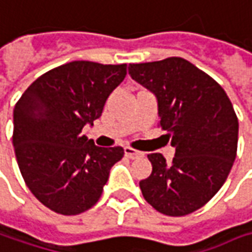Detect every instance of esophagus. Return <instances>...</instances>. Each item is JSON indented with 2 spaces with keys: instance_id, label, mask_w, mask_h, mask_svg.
<instances>
[{
  "instance_id": "34e87169",
  "label": "esophagus",
  "mask_w": 252,
  "mask_h": 252,
  "mask_svg": "<svg viewBox=\"0 0 252 252\" xmlns=\"http://www.w3.org/2000/svg\"><path fill=\"white\" fill-rule=\"evenodd\" d=\"M124 154H126V158H129V159L142 158V157L145 155L144 152H141V151H137V149H132V148H129V147L124 148Z\"/></svg>"
}]
</instances>
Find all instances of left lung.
Wrapping results in <instances>:
<instances>
[{
	"mask_svg": "<svg viewBox=\"0 0 252 252\" xmlns=\"http://www.w3.org/2000/svg\"><path fill=\"white\" fill-rule=\"evenodd\" d=\"M128 73L157 95L159 124L176 149L170 163L158 152L148 155L152 173L139 182L142 196L159 213H193L220 190L234 163L233 104L219 83L182 58L132 63Z\"/></svg>",
	"mask_w": 252,
	"mask_h": 252,
	"instance_id": "1",
	"label": "left lung"
}]
</instances>
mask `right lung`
Listing matches in <instances>:
<instances>
[{"instance_id":"add662e5","label":"right lung","mask_w":252,"mask_h":252,"mask_svg":"<svg viewBox=\"0 0 252 252\" xmlns=\"http://www.w3.org/2000/svg\"><path fill=\"white\" fill-rule=\"evenodd\" d=\"M126 64L76 61L46 71L14 108L18 166L33 196L50 210L80 214L98 202L121 147H95L83 126L100 118Z\"/></svg>"}]
</instances>
